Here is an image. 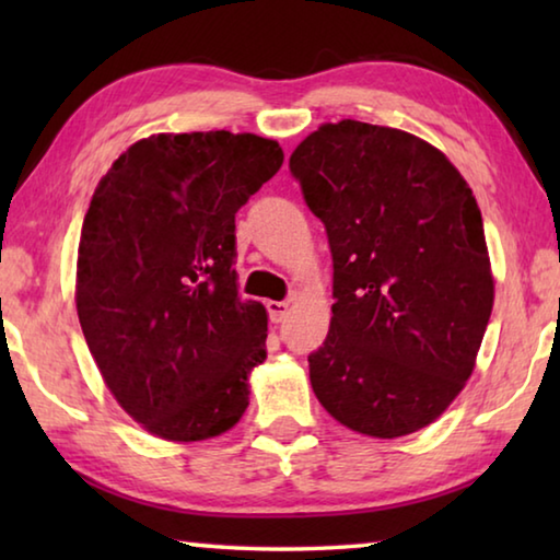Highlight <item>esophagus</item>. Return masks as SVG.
Segmentation results:
<instances>
[{
	"instance_id": "34e87169",
	"label": "esophagus",
	"mask_w": 560,
	"mask_h": 560,
	"mask_svg": "<svg viewBox=\"0 0 560 560\" xmlns=\"http://www.w3.org/2000/svg\"><path fill=\"white\" fill-rule=\"evenodd\" d=\"M267 311H269L271 324H281V320L289 314V301H269Z\"/></svg>"
}]
</instances>
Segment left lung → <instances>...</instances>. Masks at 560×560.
Returning <instances> with one entry per match:
<instances>
[{"mask_svg": "<svg viewBox=\"0 0 560 560\" xmlns=\"http://www.w3.org/2000/svg\"><path fill=\"white\" fill-rule=\"evenodd\" d=\"M289 170L334 257V318L308 355L318 402L371 438L428 428L471 375L494 306L469 185L438 148L360 120L311 132Z\"/></svg>", "mask_w": 560, "mask_h": 560, "instance_id": "8db88e82", "label": "left lung"}]
</instances>
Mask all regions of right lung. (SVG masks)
<instances>
[{"instance_id":"obj_1","label":"right lung","mask_w":560,"mask_h":560,"mask_svg":"<svg viewBox=\"0 0 560 560\" xmlns=\"http://www.w3.org/2000/svg\"><path fill=\"white\" fill-rule=\"evenodd\" d=\"M281 163L277 140L252 132H160L93 192L75 308L108 390L158 438H217L249 405L267 311L236 296L234 214Z\"/></svg>"}]
</instances>
